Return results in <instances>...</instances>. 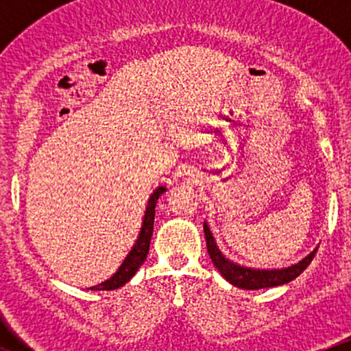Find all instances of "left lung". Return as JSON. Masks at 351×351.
Here are the masks:
<instances>
[{
	"instance_id": "1",
	"label": "left lung",
	"mask_w": 351,
	"mask_h": 351,
	"mask_svg": "<svg viewBox=\"0 0 351 351\" xmlns=\"http://www.w3.org/2000/svg\"><path fill=\"white\" fill-rule=\"evenodd\" d=\"M203 229H204V237H206L208 254L209 257H211L215 267L221 272V276H223L229 284L236 285V287L239 289H245V291H257V289L277 287V285L289 284V282H292L295 277H299L300 274L308 267V264L312 263V259L315 257V252L318 249L317 245V247L310 254H307L304 259L299 261L297 264L289 265V267H280V269L249 267V265L234 263V261L229 259L228 256H224V252L221 251L219 245H217L215 236H213L211 229H209L206 221L203 223Z\"/></svg>"
}]
</instances>
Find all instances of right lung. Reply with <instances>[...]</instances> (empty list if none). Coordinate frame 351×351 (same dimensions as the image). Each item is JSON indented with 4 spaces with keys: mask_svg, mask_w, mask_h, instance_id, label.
I'll use <instances>...</instances> for the list:
<instances>
[{
    "mask_svg": "<svg viewBox=\"0 0 351 351\" xmlns=\"http://www.w3.org/2000/svg\"><path fill=\"white\" fill-rule=\"evenodd\" d=\"M165 191H167V188L158 186L152 193L150 198H148L147 208H145L142 228H140L138 237H136L135 244L132 245L130 252L127 254V257H125L123 263L120 264V267L117 269L114 276H112L110 279L104 280L102 284L90 287L92 291H115V289L122 287V285L127 284V282L135 276L136 271L140 269V265L145 263L147 254L150 251V239L153 234V223H155L156 201H158V198Z\"/></svg>",
    "mask_w": 351,
    "mask_h": 351,
    "instance_id": "add662e5",
    "label": "right lung"
}]
</instances>
